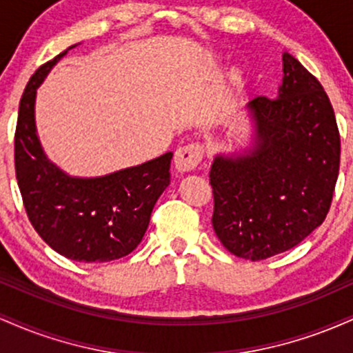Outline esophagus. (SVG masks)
<instances>
[{
    "label": "esophagus",
    "mask_w": 353,
    "mask_h": 353,
    "mask_svg": "<svg viewBox=\"0 0 353 353\" xmlns=\"http://www.w3.org/2000/svg\"><path fill=\"white\" fill-rule=\"evenodd\" d=\"M204 156V148L199 143H189L181 145L174 154V163H176V169L181 172H189L199 165Z\"/></svg>",
    "instance_id": "obj_1"
}]
</instances>
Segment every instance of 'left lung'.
Segmentation results:
<instances>
[{
    "label": "left lung",
    "mask_w": 353,
    "mask_h": 353,
    "mask_svg": "<svg viewBox=\"0 0 353 353\" xmlns=\"http://www.w3.org/2000/svg\"><path fill=\"white\" fill-rule=\"evenodd\" d=\"M277 98L247 104L255 145L214 157L212 228L230 254L264 261L325 221L340 165V134L322 84L289 52Z\"/></svg>",
    "instance_id": "left-lung-1"
}]
</instances>
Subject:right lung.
Here are the masks:
<instances>
[{"label": "right lung", "mask_w": 353, "mask_h": 353, "mask_svg": "<svg viewBox=\"0 0 353 353\" xmlns=\"http://www.w3.org/2000/svg\"><path fill=\"white\" fill-rule=\"evenodd\" d=\"M68 50L36 70L19 101L16 179L31 225L52 250L88 264L109 262L143 241L154 204L171 182L172 152L101 177H71L52 164L36 134V89Z\"/></svg>", "instance_id": "obj_1"}]
</instances>
